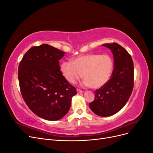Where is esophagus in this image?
<instances>
[{
    "mask_svg": "<svg viewBox=\"0 0 153 153\" xmlns=\"http://www.w3.org/2000/svg\"><path fill=\"white\" fill-rule=\"evenodd\" d=\"M76 91H77L78 93H82V92H84V91H82V90L78 89H76Z\"/></svg>",
    "mask_w": 153,
    "mask_h": 153,
    "instance_id": "obj_1",
    "label": "esophagus"
}]
</instances>
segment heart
<instances>
[{
    "label": "heart",
    "instance_id": "heart-1",
    "mask_svg": "<svg viewBox=\"0 0 153 153\" xmlns=\"http://www.w3.org/2000/svg\"><path fill=\"white\" fill-rule=\"evenodd\" d=\"M60 69L64 78L70 84H75L84 74L85 85L99 89L110 79L114 62L108 55L89 53L78 56L71 62H62Z\"/></svg>",
    "mask_w": 153,
    "mask_h": 153
}]
</instances>
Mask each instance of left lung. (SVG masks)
<instances>
[{
	"instance_id": "obj_1",
	"label": "left lung",
	"mask_w": 153,
	"mask_h": 153,
	"mask_svg": "<svg viewBox=\"0 0 153 153\" xmlns=\"http://www.w3.org/2000/svg\"><path fill=\"white\" fill-rule=\"evenodd\" d=\"M102 45L112 51L114 69L109 81L96 90L89 107L99 116L108 117L118 112L128 102L133 89L134 67L130 54L121 45L116 43Z\"/></svg>"
}]
</instances>
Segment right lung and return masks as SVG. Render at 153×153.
<instances>
[{"instance_id":"right-lung-1","label":"right lung","mask_w":153,"mask_h":153,"mask_svg":"<svg viewBox=\"0 0 153 153\" xmlns=\"http://www.w3.org/2000/svg\"><path fill=\"white\" fill-rule=\"evenodd\" d=\"M64 53L43 44L27 51L18 66V80L25 103L32 112L48 121L62 118L77 93L60 70L59 61Z\"/></svg>"}]
</instances>
